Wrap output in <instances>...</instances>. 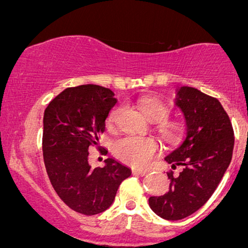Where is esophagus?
Instances as JSON below:
<instances>
[{
  "mask_svg": "<svg viewBox=\"0 0 248 248\" xmlns=\"http://www.w3.org/2000/svg\"><path fill=\"white\" fill-rule=\"evenodd\" d=\"M132 172H133V174L141 175V177H143V175H145L146 173H148V170H142V169H133Z\"/></svg>",
  "mask_w": 248,
  "mask_h": 248,
  "instance_id": "esophagus-1",
  "label": "esophagus"
}]
</instances>
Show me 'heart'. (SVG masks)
I'll list each match as a JSON object with an SVG mask.
<instances>
[{"instance_id":"b5f03b06","label":"heart","mask_w":248,"mask_h":248,"mask_svg":"<svg viewBox=\"0 0 248 248\" xmlns=\"http://www.w3.org/2000/svg\"><path fill=\"white\" fill-rule=\"evenodd\" d=\"M138 106L145 117L154 123L166 120L169 115V108L166 104L151 96L139 99ZM120 113V107H116L109 113L107 117V124L109 126H113L116 123ZM159 132L167 142L175 143L181 138L184 125L179 122L165 121L159 126ZM157 151H159V144L155 140L140 138V136H125L118 139L113 144L114 155L122 162L136 168L148 166L156 155Z\"/></svg>"}]
</instances>
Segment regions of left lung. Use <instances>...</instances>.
Masks as SVG:
<instances>
[{"label": "left lung", "instance_id": "left-lung-1", "mask_svg": "<svg viewBox=\"0 0 248 248\" xmlns=\"http://www.w3.org/2000/svg\"><path fill=\"white\" fill-rule=\"evenodd\" d=\"M174 104L185 116L186 139L164 160L172 169H184L178 175L168 172L171 182L167 193L149 198L151 209L167 220L184 219L208 202L231 163L234 149V131L219 100L182 86L177 89Z\"/></svg>", "mask_w": 248, "mask_h": 248}]
</instances>
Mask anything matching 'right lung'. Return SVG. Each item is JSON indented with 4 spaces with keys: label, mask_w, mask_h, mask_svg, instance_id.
Here are the masks:
<instances>
[{
    "label": "right lung",
    "mask_w": 248,
    "mask_h": 248,
    "mask_svg": "<svg viewBox=\"0 0 248 248\" xmlns=\"http://www.w3.org/2000/svg\"><path fill=\"white\" fill-rule=\"evenodd\" d=\"M116 102L108 88L81 85L64 89L45 110L42 151L50 182L68 207L86 216L108 209L122 181L132 173L114 157L104 161L103 168L88 163L89 146L98 145Z\"/></svg>",
    "instance_id": "right-lung-1"
}]
</instances>
